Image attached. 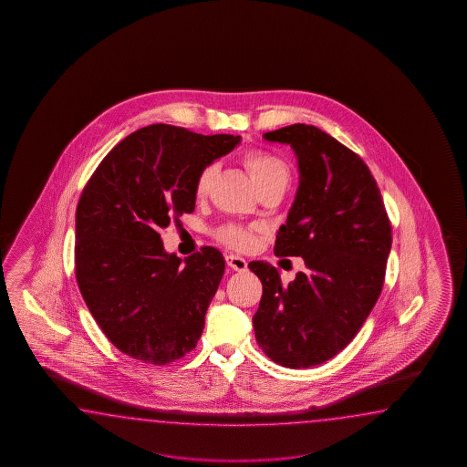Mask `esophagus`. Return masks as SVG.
Returning a JSON list of instances; mask_svg holds the SVG:
<instances>
[{"label": "esophagus", "mask_w": 467, "mask_h": 467, "mask_svg": "<svg viewBox=\"0 0 467 467\" xmlns=\"http://www.w3.org/2000/svg\"><path fill=\"white\" fill-rule=\"evenodd\" d=\"M227 265L230 268H234V270H237V272H244V270H247V260L245 258L238 257L235 254H229L227 257Z\"/></svg>", "instance_id": "esophagus-1"}]
</instances>
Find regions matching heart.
I'll use <instances>...</instances> for the list:
<instances>
[{"label": "heart", "instance_id": "heart-1", "mask_svg": "<svg viewBox=\"0 0 467 467\" xmlns=\"http://www.w3.org/2000/svg\"><path fill=\"white\" fill-rule=\"evenodd\" d=\"M242 161L247 167L248 173L255 182L258 190L275 187V185L284 189L287 187L290 180L287 163L275 153L267 150H248L244 153ZM212 177H213V167H205L195 180V195L200 199L207 195ZM215 235L223 244L235 248L248 247L254 240L252 230L244 229L238 225H223L217 230Z\"/></svg>", "mask_w": 467, "mask_h": 467}]
</instances>
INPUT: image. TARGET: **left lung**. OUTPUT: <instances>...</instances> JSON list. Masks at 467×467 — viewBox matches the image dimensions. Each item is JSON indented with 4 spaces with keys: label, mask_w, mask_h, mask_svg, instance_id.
<instances>
[{
    "label": "left lung",
    "mask_w": 467,
    "mask_h": 467,
    "mask_svg": "<svg viewBox=\"0 0 467 467\" xmlns=\"http://www.w3.org/2000/svg\"><path fill=\"white\" fill-rule=\"evenodd\" d=\"M264 139L290 145L297 157V193L274 252L304 258L307 272L284 285L267 262L248 264L264 287L252 318L255 338L280 366L312 368L337 356L376 306L390 222L364 160L326 131L296 123Z\"/></svg>",
    "instance_id": "1"
}]
</instances>
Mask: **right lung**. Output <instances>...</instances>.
<instances>
[{
  "label": "right lung",
  "mask_w": 467,
  "mask_h": 467,
  "mask_svg": "<svg viewBox=\"0 0 467 467\" xmlns=\"http://www.w3.org/2000/svg\"><path fill=\"white\" fill-rule=\"evenodd\" d=\"M240 140L150 125L121 140L85 185L77 282L103 334L130 358L163 366L197 346L225 260L213 247L182 260L159 232L195 210L200 171Z\"/></svg>",
  "instance_id": "add662e5"
}]
</instances>
